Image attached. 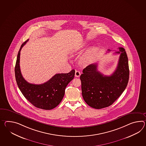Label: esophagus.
Listing matches in <instances>:
<instances>
[{
	"label": "esophagus",
	"mask_w": 146,
	"mask_h": 146,
	"mask_svg": "<svg viewBox=\"0 0 146 146\" xmlns=\"http://www.w3.org/2000/svg\"><path fill=\"white\" fill-rule=\"evenodd\" d=\"M80 75H81V73L80 72L78 71H75V77L78 78L80 76Z\"/></svg>",
	"instance_id": "34e87169"
}]
</instances>
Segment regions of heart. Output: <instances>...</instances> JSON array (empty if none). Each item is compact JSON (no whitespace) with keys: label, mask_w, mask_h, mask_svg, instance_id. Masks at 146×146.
<instances>
[{"label":"heart","mask_w":146,"mask_h":146,"mask_svg":"<svg viewBox=\"0 0 146 146\" xmlns=\"http://www.w3.org/2000/svg\"><path fill=\"white\" fill-rule=\"evenodd\" d=\"M86 46L85 44H81L73 47L70 50V54L72 55H75L78 53L79 51ZM98 51V48L96 47H93L90 48L88 52L84 54L81 58V63L83 65L90 64L92 60Z\"/></svg>","instance_id":"b5f03b06"}]
</instances>
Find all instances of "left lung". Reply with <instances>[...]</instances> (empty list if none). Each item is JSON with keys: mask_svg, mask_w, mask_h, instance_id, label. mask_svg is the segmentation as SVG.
<instances>
[{"mask_svg": "<svg viewBox=\"0 0 146 146\" xmlns=\"http://www.w3.org/2000/svg\"><path fill=\"white\" fill-rule=\"evenodd\" d=\"M119 49L115 52L120 54L117 67L110 76L98 71L97 63L83 69L80 76L82 96L90 107L100 109L110 106L126 88L129 78L128 57L123 47Z\"/></svg>", "mask_w": 146, "mask_h": 146, "instance_id": "left-lung-1", "label": "left lung"}]
</instances>
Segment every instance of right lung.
<instances>
[{
  "instance_id": "1",
  "label": "right lung",
  "mask_w": 146,
  "mask_h": 146,
  "mask_svg": "<svg viewBox=\"0 0 146 146\" xmlns=\"http://www.w3.org/2000/svg\"><path fill=\"white\" fill-rule=\"evenodd\" d=\"M28 40L21 45L17 55L15 68L17 86L25 98L34 106L44 110L53 109L63 99L65 89L74 77L75 70H72L68 73L56 74L50 80L41 84H34L27 82L21 74L19 61L21 50Z\"/></svg>"
}]
</instances>
